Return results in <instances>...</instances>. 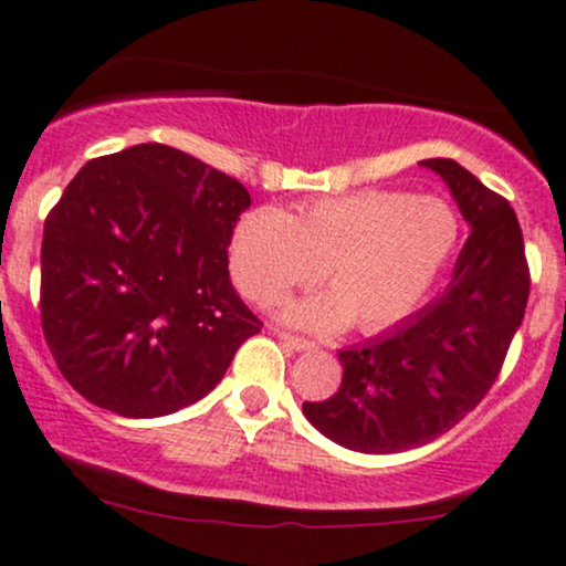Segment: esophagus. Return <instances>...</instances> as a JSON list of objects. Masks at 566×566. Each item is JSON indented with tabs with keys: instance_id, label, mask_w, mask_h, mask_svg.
<instances>
[{
	"instance_id": "34e87169",
	"label": "esophagus",
	"mask_w": 566,
	"mask_h": 566,
	"mask_svg": "<svg viewBox=\"0 0 566 566\" xmlns=\"http://www.w3.org/2000/svg\"><path fill=\"white\" fill-rule=\"evenodd\" d=\"M274 333H276L279 340H284L290 348H295V350H308V348H314V343H311L308 337L292 335V333H287V329H274Z\"/></svg>"
}]
</instances>
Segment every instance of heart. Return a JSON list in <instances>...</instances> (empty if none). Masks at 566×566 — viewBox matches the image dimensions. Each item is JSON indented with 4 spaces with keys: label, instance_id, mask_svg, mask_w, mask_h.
Listing matches in <instances>:
<instances>
[{
    "label": "heart",
    "instance_id": "b5f03b06",
    "mask_svg": "<svg viewBox=\"0 0 566 566\" xmlns=\"http://www.w3.org/2000/svg\"><path fill=\"white\" fill-rule=\"evenodd\" d=\"M458 218L441 199L369 188L322 197L284 216L258 207L237 220L229 263L250 301L271 305L292 287L324 282L335 295L287 308L305 327H340L354 316L365 333L412 314L458 244Z\"/></svg>",
    "mask_w": 566,
    "mask_h": 566
}]
</instances>
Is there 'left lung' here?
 <instances>
[{"label":"left lung","instance_id":"8db88e82","mask_svg":"<svg viewBox=\"0 0 566 566\" xmlns=\"http://www.w3.org/2000/svg\"><path fill=\"white\" fill-rule=\"evenodd\" d=\"M420 165L444 178L473 231L437 301L394 333L337 350L340 388L303 401L311 426L356 452H405L458 426L497 380L527 308L530 265L509 199L452 159Z\"/></svg>","mask_w":566,"mask_h":566}]
</instances>
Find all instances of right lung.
I'll use <instances>...</instances> for the list:
<instances>
[{"instance_id": "right-lung-1", "label": "right lung", "mask_w": 566, "mask_h": 566, "mask_svg": "<svg viewBox=\"0 0 566 566\" xmlns=\"http://www.w3.org/2000/svg\"><path fill=\"white\" fill-rule=\"evenodd\" d=\"M250 205L239 180L165 143L74 175L44 220L39 314L84 399L159 418L218 386L263 327L229 276L233 226Z\"/></svg>"}]
</instances>
